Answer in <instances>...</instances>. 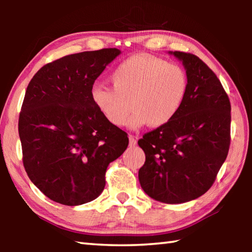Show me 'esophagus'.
Returning a JSON list of instances; mask_svg holds the SVG:
<instances>
[{
  "instance_id": "esophagus-1",
  "label": "esophagus",
  "mask_w": 252,
  "mask_h": 252,
  "mask_svg": "<svg viewBox=\"0 0 252 252\" xmlns=\"http://www.w3.org/2000/svg\"><path fill=\"white\" fill-rule=\"evenodd\" d=\"M129 141H130V146L131 147L136 146V138H135L134 135H132V134L129 135Z\"/></svg>"
}]
</instances>
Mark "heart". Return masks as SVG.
<instances>
[{"instance_id": "obj_1", "label": "heart", "mask_w": 252, "mask_h": 252, "mask_svg": "<svg viewBox=\"0 0 252 252\" xmlns=\"http://www.w3.org/2000/svg\"><path fill=\"white\" fill-rule=\"evenodd\" d=\"M112 88L94 85L91 100L104 119L114 126L127 121L131 127L167 125L177 116L188 92L186 72L176 64L150 55H133L111 74Z\"/></svg>"}]
</instances>
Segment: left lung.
Segmentation results:
<instances>
[{
  "label": "left lung",
  "mask_w": 252,
  "mask_h": 252,
  "mask_svg": "<svg viewBox=\"0 0 252 252\" xmlns=\"http://www.w3.org/2000/svg\"><path fill=\"white\" fill-rule=\"evenodd\" d=\"M173 54L187 71L185 102L171 121L138 141L146 153L140 185L148 195L164 203L187 202L206 193L231 140V104L220 80L197 55Z\"/></svg>",
  "instance_id": "1"
}]
</instances>
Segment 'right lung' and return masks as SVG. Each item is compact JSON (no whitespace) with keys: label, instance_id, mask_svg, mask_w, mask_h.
<instances>
[{"label":"right lung","instance_id":"1","mask_svg":"<svg viewBox=\"0 0 252 252\" xmlns=\"http://www.w3.org/2000/svg\"><path fill=\"white\" fill-rule=\"evenodd\" d=\"M120 51L101 49L48 63L30 81L19 117L22 160L46 197L79 206L99 197L105 172L129 144L126 132L104 119L91 90Z\"/></svg>","mask_w":252,"mask_h":252}]
</instances>
